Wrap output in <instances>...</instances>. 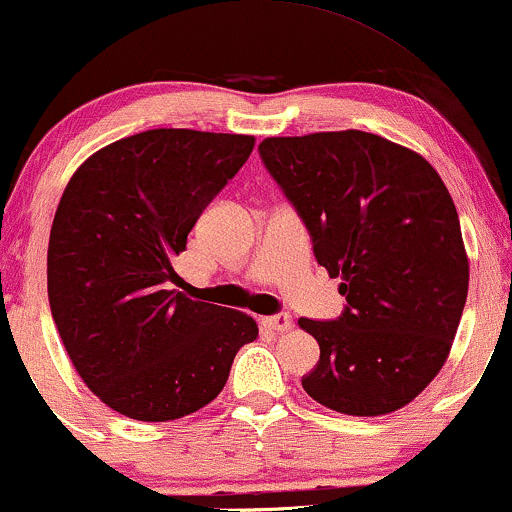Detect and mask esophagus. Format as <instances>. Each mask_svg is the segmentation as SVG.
<instances>
[{"instance_id":"34e87169","label":"esophagus","mask_w":512,"mask_h":512,"mask_svg":"<svg viewBox=\"0 0 512 512\" xmlns=\"http://www.w3.org/2000/svg\"><path fill=\"white\" fill-rule=\"evenodd\" d=\"M291 324H293V319L288 312H276V315L264 317V326H269L272 331H286V329H291Z\"/></svg>"}]
</instances>
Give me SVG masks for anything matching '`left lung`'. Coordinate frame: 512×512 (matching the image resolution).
<instances>
[{
    "instance_id": "8db88e82",
    "label": "left lung",
    "mask_w": 512,
    "mask_h": 512,
    "mask_svg": "<svg viewBox=\"0 0 512 512\" xmlns=\"http://www.w3.org/2000/svg\"><path fill=\"white\" fill-rule=\"evenodd\" d=\"M260 157L346 295L341 317L298 322L319 343L303 389L343 415L403 408L439 374L467 300L463 233L441 176L365 131L267 138Z\"/></svg>"
}]
</instances>
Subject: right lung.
Listing matches in <instances>:
<instances>
[{
	"label": "right lung",
	"mask_w": 512,
	"mask_h": 512,
	"mask_svg": "<svg viewBox=\"0 0 512 512\" xmlns=\"http://www.w3.org/2000/svg\"><path fill=\"white\" fill-rule=\"evenodd\" d=\"M255 138L155 128L102 147L71 176L54 214L47 293L80 379L140 422L205 408L255 319L190 300L171 267Z\"/></svg>",
	"instance_id": "obj_1"
}]
</instances>
